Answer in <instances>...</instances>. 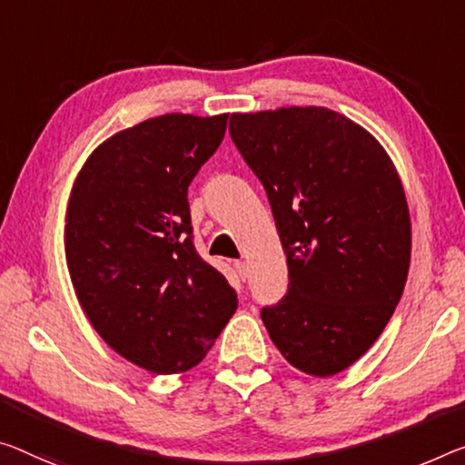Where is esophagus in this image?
Returning a JSON list of instances; mask_svg holds the SVG:
<instances>
[{
	"mask_svg": "<svg viewBox=\"0 0 465 465\" xmlns=\"http://www.w3.org/2000/svg\"><path fill=\"white\" fill-rule=\"evenodd\" d=\"M232 266H234V270H237V274H239L241 281H245V278H247V266H245V262L237 260V262L232 263Z\"/></svg>",
	"mask_w": 465,
	"mask_h": 465,
	"instance_id": "34e87169",
	"label": "esophagus"
}]
</instances>
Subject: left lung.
Segmentation results:
<instances>
[{"label":"left lung","instance_id":"1","mask_svg":"<svg viewBox=\"0 0 465 465\" xmlns=\"http://www.w3.org/2000/svg\"><path fill=\"white\" fill-rule=\"evenodd\" d=\"M231 139L266 189L289 266L263 326L291 366L332 376L372 347L405 287L411 226L372 134L326 108L232 114Z\"/></svg>","mask_w":465,"mask_h":465}]
</instances>
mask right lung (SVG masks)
Segmentation results:
<instances>
[{"label":"right lung","instance_id":"add662e5","mask_svg":"<svg viewBox=\"0 0 465 465\" xmlns=\"http://www.w3.org/2000/svg\"><path fill=\"white\" fill-rule=\"evenodd\" d=\"M228 114H166L114 134L78 174L66 260L102 339L155 374L203 360L237 310L226 276L197 253L187 191L226 133Z\"/></svg>","mask_w":465,"mask_h":465}]
</instances>
